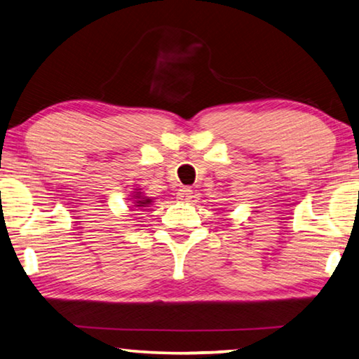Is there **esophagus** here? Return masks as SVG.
I'll return each instance as SVG.
<instances>
[{"label":"esophagus","instance_id":"34e87169","mask_svg":"<svg viewBox=\"0 0 359 359\" xmlns=\"http://www.w3.org/2000/svg\"><path fill=\"white\" fill-rule=\"evenodd\" d=\"M177 198L182 201H187V200H191L193 198V191L190 189H180L177 191Z\"/></svg>","mask_w":359,"mask_h":359}]
</instances>
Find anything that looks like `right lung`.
Segmentation results:
<instances>
[{
	"instance_id": "right-lung-1",
	"label": "right lung",
	"mask_w": 359,
	"mask_h": 359,
	"mask_svg": "<svg viewBox=\"0 0 359 359\" xmlns=\"http://www.w3.org/2000/svg\"><path fill=\"white\" fill-rule=\"evenodd\" d=\"M134 190L135 191H133V198H130V203H133V204H129V206L142 209V208H147V206H149V204H151V198L145 196L144 193L140 191V189H134Z\"/></svg>"
}]
</instances>
